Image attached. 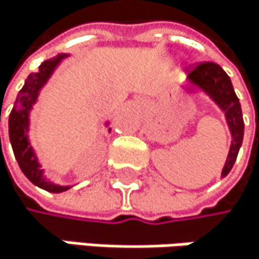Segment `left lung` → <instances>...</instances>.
I'll list each match as a JSON object with an SVG mask.
<instances>
[{
    "mask_svg": "<svg viewBox=\"0 0 259 259\" xmlns=\"http://www.w3.org/2000/svg\"><path fill=\"white\" fill-rule=\"evenodd\" d=\"M189 81L201 89L221 107V110L226 115L227 125L232 134V144L230 150L226 159V164L223 167L221 177H226L236 161L239 147L243 144V137H244V121H243V112H241V104L233 90L232 81L229 75L215 63L206 61L196 64L190 73H189ZM187 90H192L189 87Z\"/></svg>",
    "mask_w": 259,
    "mask_h": 259,
    "instance_id": "left-lung-1",
    "label": "left lung"
}]
</instances>
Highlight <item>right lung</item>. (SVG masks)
Returning <instances> with one entry per match:
<instances>
[{
	"label": "right lung",
	"mask_w": 259,
	"mask_h": 259,
	"mask_svg": "<svg viewBox=\"0 0 259 259\" xmlns=\"http://www.w3.org/2000/svg\"><path fill=\"white\" fill-rule=\"evenodd\" d=\"M66 57L67 55L63 53V55H58L57 58L44 61L38 67L36 72H33L27 76L26 84L20 90V94H18L15 106L9 115V138H10V144H12L15 158H16L18 164H20V169L29 178V181H32L35 186H38L47 192H52V193H61L70 187L58 186V184L46 180L44 172L38 162V158H36V155L29 143V138H27L29 113H30L32 106L36 103L39 90L47 82V79L50 78L53 70L57 69V66L61 63V60Z\"/></svg>",
	"instance_id": "1"
}]
</instances>
